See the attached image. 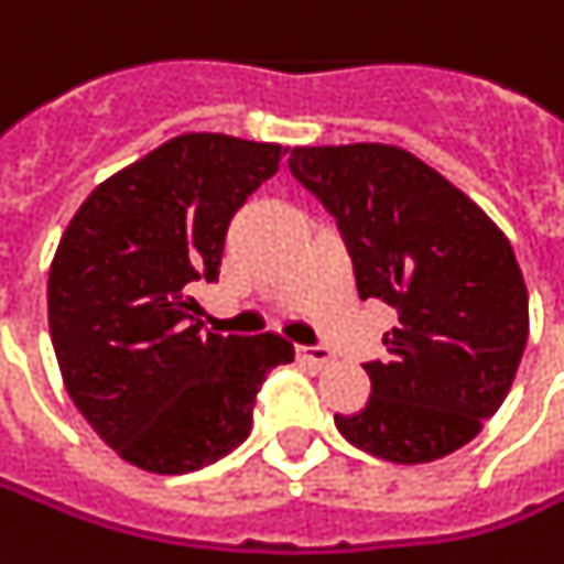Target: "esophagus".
Here are the masks:
<instances>
[{"mask_svg":"<svg viewBox=\"0 0 564 564\" xmlns=\"http://www.w3.org/2000/svg\"><path fill=\"white\" fill-rule=\"evenodd\" d=\"M295 360L305 366H314V369H323V366L333 364V354L323 348H305V345H299L295 348Z\"/></svg>","mask_w":564,"mask_h":564,"instance_id":"esophagus-1","label":"esophagus"}]
</instances>
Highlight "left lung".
I'll return each mask as SVG.
<instances>
[{"label": "left lung", "mask_w": 564, "mask_h": 564, "mask_svg": "<svg viewBox=\"0 0 564 564\" xmlns=\"http://www.w3.org/2000/svg\"><path fill=\"white\" fill-rule=\"evenodd\" d=\"M290 171L336 216L357 293L397 311L369 403L336 415L376 458L427 464L501 409L529 341V290L507 235L455 183L391 143L295 145Z\"/></svg>", "instance_id": "left-lung-1"}]
</instances>
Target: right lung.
Segmentation results:
<instances>
[{"instance_id": "obj_1", "label": "right lung", "mask_w": 564, "mask_h": 564, "mask_svg": "<svg viewBox=\"0 0 564 564\" xmlns=\"http://www.w3.org/2000/svg\"><path fill=\"white\" fill-rule=\"evenodd\" d=\"M281 143L180 133L112 173L63 231L48 326L63 384L106 446L149 474H192L241 446L281 336L204 333L192 281H216L231 216Z\"/></svg>"}]
</instances>
